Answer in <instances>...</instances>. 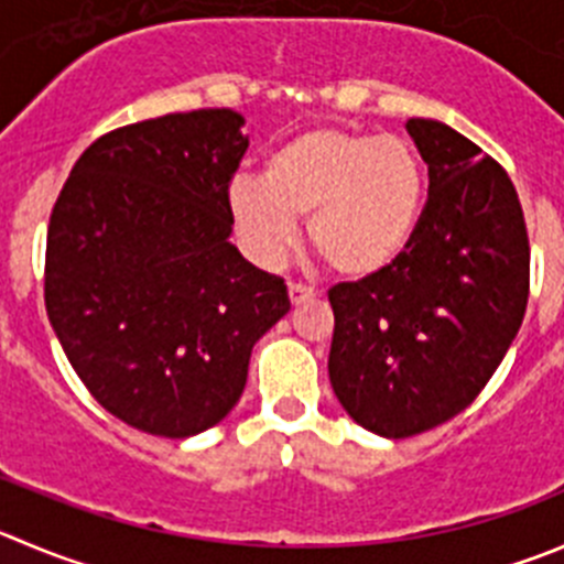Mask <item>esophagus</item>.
<instances>
[{"label":"esophagus","instance_id":"esophagus-1","mask_svg":"<svg viewBox=\"0 0 564 564\" xmlns=\"http://www.w3.org/2000/svg\"><path fill=\"white\" fill-rule=\"evenodd\" d=\"M288 296H291V304H293V307H299V304L310 302V299H313L315 293L310 291V288L296 285V282H291V285H288Z\"/></svg>","mask_w":564,"mask_h":564}]
</instances>
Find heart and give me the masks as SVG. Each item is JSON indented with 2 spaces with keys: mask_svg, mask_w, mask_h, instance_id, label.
Wrapping results in <instances>:
<instances>
[{
  "mask_svg": "<svg viewBox=\"0 0 564 564\" xmlns=\"http://www.w3.org/2000/svg\"><path fill=\"white\" fill-rule=\"evenodd\" d=\"M426 180L415 149L393 135L313 127L279 143L262 180L238 176L227 202L240 240L262 265L296 246L307 216L310 246L346 279L388 271L415 235Z\"/></svg>",
  "mask_w": 564,
  "mask_h": 564,
  "instance_id": "b5f03b06",
  "label": "heart"
}]
</instances>
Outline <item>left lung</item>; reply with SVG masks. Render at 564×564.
Instances as JSON below:
<instances>
[{
    "mask_svg": "<svg viewBox=\"0 0 564 564\" xmlns=\"http://www.w3.org/2000/svg\"><path fill=\"white\" fill-rule=\"evenodd\" d=\"M406 132L429 198L388 271L329 291V382L354 423L399 440L452 421L507 357L529 299V238L507 171L434 118Z\"/></svg>",
    "mask_w": 564,
    "mask_h": 564,
    "instance_id": "8db88e82",
    "label": "left lung"
}]
</instances>
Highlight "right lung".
Wrapping results in <instances>:
<instances>
[{
	"mask_svg": "<svg viewBox=\"0 0 564 564\" xmlns=\"http://www.w3.org/2000/svg\"><path fill=\"white\" fill-rule=\"evenodd\" d=\"M246 118L193 110L121 127L74 163L46 238V315L96 401L193 437L243 395L251 348L291 310L232 238Z\"/></svg>",
	"mask_w": 564,
	"mask_h": 564,
	"instance_id": "1",
	"label": "right lung"
}]
</instances>
